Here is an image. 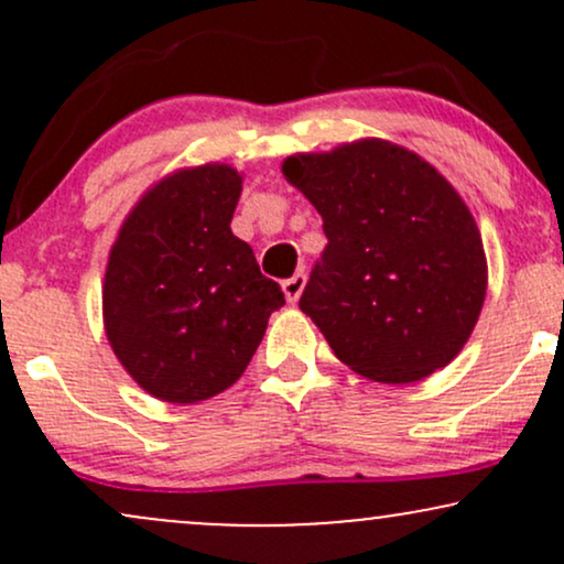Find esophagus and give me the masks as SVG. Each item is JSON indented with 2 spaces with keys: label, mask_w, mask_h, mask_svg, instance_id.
I'll return each mask as SVG.
<instances>
[{
  "label": "esophagus",
  "mask_w": 564,
  "mask_h": 564,
  "mask_svg": "<svg viewBox=\"0 0 564 564\" xmlns=\"http://www.w3.org/2000/svg\"><path fill=\"white\" fill-rule=\"evenodd\" d=\"M304 283H307V275L302 273H296V275H291L289 281H283V294H286V302H291V304H296L300 302V296H302V291H304Z\"/></svg>",
  "instance_id": "1"
}]
</instances>
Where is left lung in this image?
Listing matches in <instances>:
<instances>
[{
  "mask_svg": "<svg viewBox=\"0 0 564 564\" xmlns=\"http://www.w3.org/2000/svg\"><path fill=\"white\" fill-rule=\"evenodd\" d=\"M328 243L300 307L360 377L411 384L467 345L488 289L480 230L435 166L366 138L283 161Z\"/></svg>",
  "mask_w": 564,
  "mask_h": 564,
  "instance_id": "8db88e82",
  "label": "left lung"
}]
</instances>
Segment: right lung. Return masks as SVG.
<instances>
[{
	"instance_id": "right-lung-1",
	"label": "right lung",
	"mask_w": 564,
	"mask_h": 564,
	"mask_svg": "<svg viewBox=\"0 0 564 564\" xmlns=\"http://www.w3.org/2000/svg\"><path fill=\"white\" fill-rule=\"evenodd\" d=\"M241 183L228 164L172 172L134 204L108 254L106 336L129 377L166 403L236 384L286 302L230 230Z\"/></svg>"
}]
</instances>
